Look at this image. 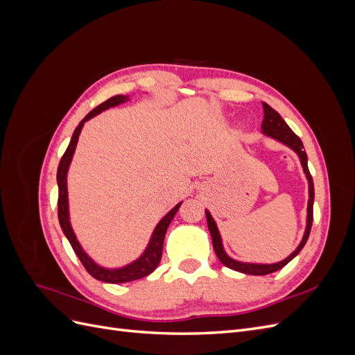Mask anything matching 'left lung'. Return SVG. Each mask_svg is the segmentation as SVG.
<instances>
[{"label": "left lung", "instance_id": "left-lung-1", "mask_svg": "<svg viewBox=\"0 0 355 355\" xmlns=\"http://www.w3.org/2000/svg\"><path fill=\"white\" fill-rule=\"evenodd\" d=\"M263 106V121H262V135L268 136L274 139V141L280 142L283 145H286L287 148L292 149L293 153H296V155L299 157L300 161V166L304 168V173L305 178L308 180V207H306V227H305V232H304V237L300 240L299 245L295 249V252L290 253L286 259L280 261V262H275V263H253V262H241L237 259H232V257L225 252V247L222 243V237H220V232L218 230V225L214 222L213 216L210 214L209 210H206V218H207V227L211 235V243H213V249L216 256L219 257V261L225 265L231 268L234 271H239L243 274H250V275H266V274H271L275 272L278 270H282L283 266H286L290 261L293 259L295 256H297V253L304 249V245L309 237V232H311V227H313V206H314V182L313 178H311V173L308 170V157L304 149V144L300 139L292 132V128H290L286 121L282 118V115L278 114L277 111H274L270 105L262 102Z\"/></svg>", "mask_w": 355, "mask_h": 355}]
</instances>
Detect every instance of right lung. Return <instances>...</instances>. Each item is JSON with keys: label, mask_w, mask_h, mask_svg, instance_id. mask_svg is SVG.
<instances>
[{"label": "right lung", "mask_w": 355, "mask_h": 355, "mask_svg": "<svg viewBox=\"0 0 355 355\" xmlns=\"http://www.w3.org/2000/svg\"><path fill=\"white\" fill-rule=\"evenodd\" d=\"M127 101H130V96H124V94L112 96V98H110L108 101H105L99 106H96V108L92 112L85 115L83 120L80 121V124L77 125V128L73 130L71 142L67 148L65 154H63V157L60 158V163H59V167H58V187H59L58 214H59L60 228H62L63 234H65V237L68 239V241L71 243L75 254L78 256V259L81 261V263L84 265L85 270H87V272L92 277H94L96 280L105 282V283H112V284L139 280V278L146 277L155 270V268L159 263V261H161V254H163V243H164L167 228H168L171 219L175 218L176 211L179 210L180 204H182V201L178 202L176 206L171 209L166 214V216L157 223V227L154 228L151 239H149V243L145 247L144 253L139 256L136 261L127 263L121 268H105V266L99 265L98 262H94L92 257L87 253H85V250L83 249V245L77 240V235H75V232L72 230L71 219H69V200H68V180L67 179H68V170H69L71 161H72V157H73V153H75V148H77V144H78L80 133L83 130L85 121H89L98 114H101L106 110H110V108H114V106L121 105Z\"/></svg>", "instance_id": "1"}]
</instances>
